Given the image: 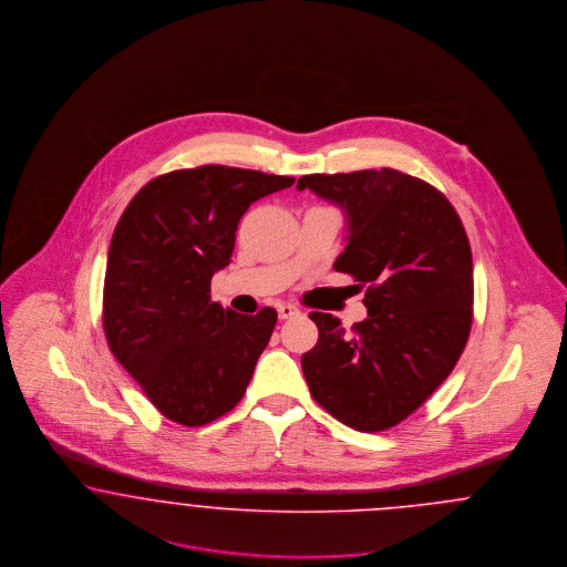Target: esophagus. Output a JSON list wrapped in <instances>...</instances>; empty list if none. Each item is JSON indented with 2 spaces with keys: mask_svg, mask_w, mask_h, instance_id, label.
Returning a JSON list of instances; mask_svg holds the SVG:
<instances>
[{
  "mask_svg": "<svg viewBox=\"0 0 567 567\" xmlns=\"http://www.w3.org/2000/svg\"><path fill=\"white\" fill-rule=\"evenodd\" d=\"M299 315V308L297 306H293V303H280L278 306V317L280 319H293V317H297Z\"/></svg>",
  "mask_w": 567,
  "mask_h": 567,
  "instance_id": "1",
  "label": "esophagus"
}]
</instances>
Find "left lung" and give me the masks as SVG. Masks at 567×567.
<instances>
[{
    "label": "left lung",
    "mask_w": 567,
    "mask_h": 567,
    "mask_svg": "<svg viewBox=\"0 0 567 567\" xmlns=\"http://www.w3.org/2000/svg\"><path fill=\"white\" fill-rule=\"evenodd\" d=\"M297 189L338 204L347 246L333 270L365 289L368 319L347 331L310 312L319 342L301 357L317 404L359 432L408 419L453 372L474 303L472 250L451 202L400 169L310 174Z\"/></svg>",
    "instance_id": "obj_1"
}]
</instances>
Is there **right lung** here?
<instances>
[{
  "label": "right lung",
  "instance_id": "right-lung-1",
  "mask_svg": "<svg viewBox=\"0 0 567 567\" xmlns=\"http://www.w3.org/2000/svg\"><path fill=\"white\" fill-rule=\"evenodd\" d=\"M296 183L199 165L146 183L116 223L104 280L110 351L169 421L202 427L243 400L276 310L255 317L210 299L248 206Z\"/></svg>",
  "mask_w": 567,
  "mask_h": 567
}]
</instances>
